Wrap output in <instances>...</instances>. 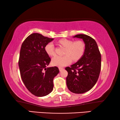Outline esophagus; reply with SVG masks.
<instances>
[{
    "label": "esophagus",
    "mask_w": 120,
    "mask_h": 120,
    "mask_svg": "<svg viewBox=\"0 0 120 120\" xmlns=\"http://www.w3.org/2000/svg\"><path fill=\"white\" fill-rule=\"evenodd\" d=\"M59 69L60 71H62L63 70H64V68H61V67H59Z\"/></svg>",
    "instance_id": "34e87169"
}]
</instances>
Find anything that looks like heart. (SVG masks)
Here are the masks:
<instances>
[{
	"label": "heart",
	"mask_w": 120,
	"mask_h": 120,
	"mask_svg": "<svg viewBox=\"0 0 120 120\" xmlns=\"http://www.w3.org/2000/svg\"><path fill=\"white\" fill-rule=\"evenodd\" d=\"M59 44L65 48L64 56H56L52 60L53 66L59 67L70 64L72 59L76 61L82 57L85 50V44L82 40L73 41L67 38H62L58 41ZM46 52L51 56H55V47L53 43H49L45 47Z\"/></svg>",
	"instance_id": "heart-1"
}]
</instances>
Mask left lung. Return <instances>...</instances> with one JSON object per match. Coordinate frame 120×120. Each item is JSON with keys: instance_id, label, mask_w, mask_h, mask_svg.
I'll list each match as a JSON object with an SVG mask.
<instances>
[{"instance_id": "1", "label": "left lung", "mask_w": 120, "mask_h": 120, "mask_svg": "<svg viewBox=\"0 0 120 120\" xmlns=\"http://www.w3.org/2000/svg\"><path fill=\"white\" fill-rule=\"evenodd\" d=\"M74 38H82L85 50L78 62L67 67V85L70 92L82 94L90 90L96 84L101 69V54L95 40L85 34H78Z\"/></svg>"}]
</instances>
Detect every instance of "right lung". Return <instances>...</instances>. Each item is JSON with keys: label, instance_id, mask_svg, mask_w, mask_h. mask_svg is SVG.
Wrapping results in <instances>:
<instances>
[{"label": "right lung", "instance_id": "add662e5", "mask_svg": "<svg viewBox=\"0 0 120 120\" xmlns=\"http://www.w3.org/2000/svg\"><path fill=\"white\" fill-rule=\"evenodd\" d=\"M53 40L39 33H32L22 44L19 60L22 79L26 88L38 97L52 92L53 78L59 72L56 67L46 68L51 58L45 47Z\"/></svg>", "mask_w": 120, "mask_h": 120}]
</instances>
